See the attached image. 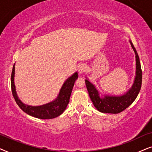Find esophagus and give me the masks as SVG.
Masks as SVG:
<instances>
[{"label": "esophagus", "mask_w": 152, "mask_h": 152, "mask_svg": "<svg viewBox=\"0 0 152 152\" xmlns=\"http://www.w3.org/2000/svg\"><path fill=\"white\" fill-rule=\"evenodd\" d=\"M86 70H87V66L86 65V64H80V65L78 66V73H79L80 74H82L83 73L86 72Z\"/></svg>", "instance_id": "1"}]
</instances>
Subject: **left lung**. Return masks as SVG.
Listing matches in <instances>:
<instances>
[{
	"instance_id": "8db88e82",
	"label": "left lung",
	"mask_w": 152,
	"mask_h": 152,
	"mask_svg": "<svg viewBox=\"0 0 152 152\" xmlns=\"http://www.w3.org/2000/svg\"><path fill=\"white\" fill-rule=\"evenodd\" d=\"M129 42L135 55V76L131 88L124 94L120 96L101 94L96 86L86 77V84L89 96L95 108L101 113L112 114L121 113L134 102L140 90L142 85V70L138 54L131 40H129Z\"/></svg>"
}]
</instances>
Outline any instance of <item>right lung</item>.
<instances>
[{
	"instance_id": "obj_1",
	"label": "right lung",
	"mask_w": 152,
	"mask_h": 152,
	"mask_svg": "<svg viewBox=\"0 0 152 152\" xmlns=\"http://www.w3.org/2000/svg\"><path fill=\"white\" fill-rule=\"evenodd\" d=\"M15 64H14L12 72L11 75V88L12 92L15 102L18 106L23 112L28 115L36 118L42 120H48L57 117L65 110L67 105L69 102V99L72 91L74 87V83L78 78V72H75L70 77H69L60 89L59 94L57 97L52 102L41 106H30L25 104L19 99L18 96L16 87L15 85Z\"/></svg>"
}]
</instances>
